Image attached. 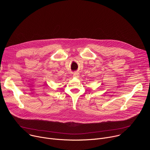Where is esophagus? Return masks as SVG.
<instances>
[{
    "label": "esophagus",
    "instance_id": "esophagus-1",
    "mask_svg": "<svg viewBox=\"0 0 150 150\" xmlns=\"http://www.w3.org/2000/svg\"><path fill=\"white\" fill-rule=\"evenodd\" d=\"M79 74L78 72H74V77L78 78V77H79Z\"/></svg>",
    "mask_w": 150,
    "mask_h": 150
}]
</instances>
